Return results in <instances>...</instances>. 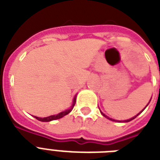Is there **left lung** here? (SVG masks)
I'll use <instances>...</instances> for the list:
<instances>
[{
	"label": "left lung",
	"mask_w": 160,
	"mask_h": 160,
	"mask_svg": "<svg viewBox=\"0 0 160 160\" xmlns=\"http://www.w3.org/2000/svg\"><path fill=\"white\" fill-rule=\"evenodd\" d=\"M148 105H149V104H148ZM147 105H146V106H145V107H144V109H145V108H146V107H147ZM144 109H143V110H144ZM143 110H142V111H140V112H139V114H136V115H135V116L132 117L131 119H126V120H123V121H121V120H116V119H111V118H109V117L106 116V115H105V114H104V113H103V112H101V111H100V113H101V114H102V115H103V116H105V118H107V119H109V120H112V121H115V122H129V121H131L132 119H135V118H136V117L138 116V115H139V114H140V113H142V112H143Z\"/></svg>",
	"instance_id": "left-lung-1"
}]
</instances>
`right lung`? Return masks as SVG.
I'll use <instances>...</instances> for the list:
<instances>
[{"label": "right lung", "instance_id": "obj_1", "mask_svg": "<svg viewBox=\"0 0 160 160\" xmlns=\"http://www.w3.org/2000/svg\"><path fill=\"white\" fill-rule=\"evenodd\" d=\"M75 102H76V95L74 97L72 105H71V107H70L69 109H66V110H64V111L60 112V113H59L58 114L51 115V116L45 117V118H40V117H36V116H35V118L41 122H49V121H52V120H55V119H60V118H62V117L65 116V115H66V114H69V113L72 110L73 108H74V106H75Z\"/></svg>", "mask_w": 160, "mask_h": 160}]
</instances>
